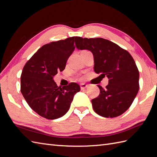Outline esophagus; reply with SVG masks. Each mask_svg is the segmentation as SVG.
I'll use <instances>...</instances> for the list:
<instances>
[{
    "mask_svg": "<svg viewBox=\"0 0 157 157\" xmlns=\"http://www.w3.org/2000/svg\"><path fill=\"white\" fill-rule=\"evenodd\" d=\"M87 87H88V85H87V84H86V83H82L81 85H80V87H81L82 90L86 89V88Z\"/></svg>",
    "mask_w": 157,
    "mask_h": 157,
    "instance_id": "obj_1",
    "label": "esophagus"
}]
</instances>
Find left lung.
Returning <instances> with one entry per match:
<instances>
[{"instance_id":"8db88e82","label":"left lung","mask_w":157,"mask_h":157,"mask_svg":"<svg viewBox=\"0 0 157 157\" xmlns=\"http://www.w3.org/2000/svg\"><path fill=\"white\" fill-rule=\"evenodd\" d=\"M76 39L78 49L88 50L93 54L95 73L109 79L105 89L98 86L100 94L91 100L94 111L110 118L123 114L131 105L139 90V72L135 60L127 50L108 40Z\"/></svg>"}]
</instances>
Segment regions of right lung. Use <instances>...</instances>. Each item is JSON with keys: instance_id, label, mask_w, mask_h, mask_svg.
I'll return each mask as SVG.
<instances>
[{"instance_id": "obj_1", "label": "right lung", "mask_w": 157, "mask_h": 157, "mask_svg": "<svg viewBox=\"0 0 157 157\" xmlns=\"http://www.w3.org/2000/svg\"><path fill=\"white\" fill-rule=\"evenodd\" d=\"M77 37L45 44L24 66L21 91L31 109L42 117L56 119L69 110L74 95L80 91L78 83L58 87L54 76L62 71L75 49Z\"/></svg>"}]
</instances>
